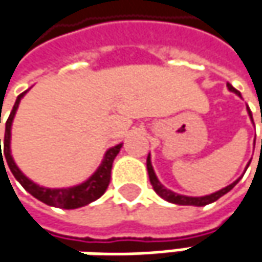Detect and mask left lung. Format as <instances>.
<instances>
[{
  "mask_svg": "<svg viewBox=\"0 0 262 262\" xmlns=\"http://www.w3.org/2000/svg\"><path fill=\"white\" fill-rule=\"evenodd\" d=\"M226 86H228V90L231 91V93H235L237 96H240V91H237L231 83H226ZM248 114H249L250 120H252V112H250V109L248 107ZM252 123H253V120H252ZM262 144V141H261ZM249 166V165H248ZM147 171H148V177H150V183H151V186H153V189H155V192L160 196V198H163L165 201L168 202H172V204H177V205H195V207H204V205H207V204H211V202L217 201L221 196H224L225 193H228L238 181L240 179H237L234 183H231L229 186H226L224 189H221V190H217V192H214V193H210V195H205V196H187V195H180V193H176V192H172V190H169V189H166L159 179H157V176H156L155 169H153V165H151V157L148 155L147 157Z\"/></svg>",
  "mask_w": 262,
  "mask_h": 262,
  "instance_id": "1",
  "label": "left lung"
}]
</instances>
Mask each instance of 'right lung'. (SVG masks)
I'll list each match as a JSON object with an SVG mask.
<instances>
[{
  "label": "right lung",
  "instance_id": "1",
  "mask_svg": "<svg viewBox=\"0 0 262 262\" xmlns=\"http://www.w3.org/2000/svg\"><path fill=\"white\" fill-rule=\"evenodd\" d=\"M27 91H24L22 94H19L17 99H16V102H14V106H13L12 112H10L7 121H6V135H4V142H3L4 144V157L7 160V165H9L12 174L14 176V179L17 180L22 184V187L27 192H30L38 201L45 202L48 205H52V207H58V208L73 210V208H79V207H83V205H88L90 202L99 200L106 192L107 186H109V180H111V169H112L114 159L120 153L123 144H118V145L111 147L106 153H105V156H103L102 163L99 165V168L96 169V172L90 179L85 180L83 183H81V184H76V186H72V187H61V189H51V187L38 186L34 181H31V180L28 179L17 168V165L13 160L12 150H10L13 118L16 115L17 107H19L20 99L27 94ZM1 159H3V155H1ZM3 163H4V160H3Z\"/></svg>",
  "mask_w": 262,
  "mask_h": 262
}]
</instances>
